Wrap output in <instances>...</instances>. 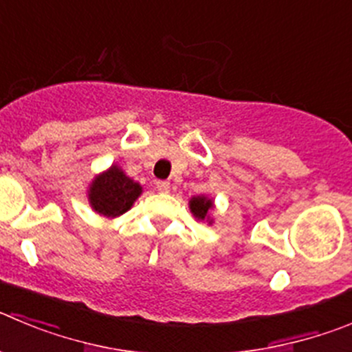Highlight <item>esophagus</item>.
<instances>
[{
  "label": "esophagus",
  "mask_w": 352,
  "mask_h": 352,
  "mask_svg": "<svg viewBox=\"0 0 352 352\" xmlns=\"http://www.w3.org/2000/svg\"><path fill=\"white\" fill-rule=\"evenodd\" d=\"M156 189L160 192H168L170 191V182H166V180H157Z\"/></svg>",
  "instance_id": "obj_1"
}]
</instances>
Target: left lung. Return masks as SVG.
I'll return each mask as SVG.
<instances>
[{"label": "left lung", "mask_w": 352, "mask_h": 352, "mask_svg": "<svg viewBox=\"0 0 352 352\" xmlns=\"http://www.w3.org/2000/svg\"><path fill=\"white\" fill-rule=\"evenodd\" d=\"M189 208L198 221H208L212 224V219H210V212L213 208L212 199L206 198V196H192L189 199Z\"/></svg>", "instance_id": "obj_1"}]
</instances>
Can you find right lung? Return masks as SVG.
I'll list each match as a JSON object with an SVG mask.
<instances>
[{
	"label": "right lung",
	"mask_w": 352,
	"mask_h": 352,
	"mask_svg": "<svg viewBox=\"0 0 352 352\" xmlns=\"http://www.w3.org/2000/svg\"><path fill=\"white\" fill-rule=\"evenodd\" d=\"M140 195L142 186L124 175L120 166L113 165L91 180L88 201L98 215L114 219L128 212Z\"/></svg>",
	"instance_id": "right-lung-1"
}]
</instances>
